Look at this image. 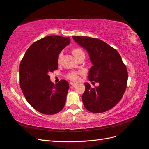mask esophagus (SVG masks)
Listing matches in <instances>:
<instances>
[{"mask_svg":"<svg viewBox=\"0 0 149 149\" xmlns=\"http://www.w3.org/2000/svg\"><path fill=\"white\" fill-rule=\"evenodd\" d=\"M70 85H71V86H76V84H77V83H74V82H70Z\"/></svg>","mask_w":149,"mask_h":149,"instance_id":"1","label":"esophagus"}]
</instances>
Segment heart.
<instances>
[{"label":"heart","mask_w":149,"mask_h":149,"mask_svg":"<svg viewBox=\"0 0 149 149\" xmlns=\"http://www.w3.org/2000/svg\"><path fill=\"white\" fill-rule=\"evenodd\" d=\"M72 54H74V56L75 57V58H77L79 56L82 55V54H84V52L79 48H75L72 49ZM63 56V52H60L58 56V61H61V59L62 58V57ZM67 77L70 79L73 80V81H77L78 79V76L77 75L75 74V72H70L67 75Z\"/></svg>","instance_id":"obj_1"}]
</instances>
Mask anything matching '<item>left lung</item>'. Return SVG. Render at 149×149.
I'll return each mask as SVG.
<instances>
[{
  "instance_id": "1",
  "label": "left lung",
  "mask_w": 149,
  "mask_h": 149,
  "mask_svg": "<svg viewBox=\"0 0 149 149\" xmlns=\"http://www.w3.org/2000/svg\"><path fill=\"white\" fill-rule=\"evenodd\" d=\"M79 45L87 50L93 66L89 81L99 83L91 88L85 83L82 100L88 111L103 113L111 109L123 97L127 87L128 74L118 51L103 41L87 36H73Z\"/></svg>"
}]
</instances>
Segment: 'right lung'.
Listing matches in <instances>:
<instances>
[{
	"label": "right lung",
	"instance_id": "right-lung-1",
	"mask_svg": "<svg viewBox=\"0 0 149 149\" xmlns=\"http://www.w3.org/2000/svg\"><path fill=\"white\" fill-rule=\"evenodd\" d=\"M70 42L69 37L49 36L34 42L22 59L20 86L30 105L40 113L54 115L65 106L69 84H54L49 74L58 68V56Z\"/></svg>",
	"mask_w": 149,
	"mask_h": 149
}]
</instances>
